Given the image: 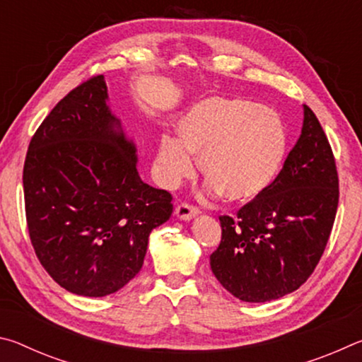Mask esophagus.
I'll return each instance as SVG.
<instances>
[{
	"instance_id": "esophagus-1",
	"label": "esophagus",
	"mask_w": 362,
	"mask_h": 362,
	"mask_svg": "<svg viewBox=\"0 0 362 362\" xmlns=\"http://www.w3.org/2000/svg\"><path fill=\"white\" fill-rule=\"evenodd\" d=\"M198 214H199L198 207L188 204V203H180L175 207V216L182 220H189L192 217L198 216Z\"/></svg>"
}]
</instances>
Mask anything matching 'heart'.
<instances>
[{"label": "heart", "mask_w": 362, "mask_h": 362, "mask_svg": "<svg viewBox=\"0 0 362 362\" xmlns=\"http://www.w3.org/2000/svg\"><path fill=\"white\" fill-rule=\"evenodd\" d=\"M179 140L159 139L155 170L177 185L194 173V159L211 187L230 201H249L276 179L287 151L286 127L273 108L241 97H209L179 121Z\"/></svg>", "instance_id": "b5f03b06"}]
</instances>
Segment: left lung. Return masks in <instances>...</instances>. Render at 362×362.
Listing matches in <instances>:
<instances>
[{"mask_svg": "<svg viewBox=\"0 0 362 362\" xmlns=\"http://www.w3.org/2000/svg\"><path fill=\"white\" fill-rule=\"evenodd\" d=\"M298 142L274 182L236 217L220 216L222 240L211 254L218 283L243 302L297 291L320 263L339 207V173L326 132L303 105Z\"/></svg>", "mask_w": 362, "mask_h": 362, "instance_id": "8db88e82", "label": "left lung"}]
</instances>
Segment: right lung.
Wrapping results in <instances>:
<instances>
[{"label":"right lung","instance_id":"1","mask_svg":"<svg viewBox=\"0 0 362 362\" xmlns=\"http://www.w3.org/2000/svg\"><path fill=\"white\" fill-rule=\"evenodd\" d=\"M103 75L71 89L30 140L23 196L35 254L59 286L84 297L119 291L144 265L173 196L137 173L134 145L107 107Z\"/></svg>","mask_w":362,"mask_h":362}]
</instances>
